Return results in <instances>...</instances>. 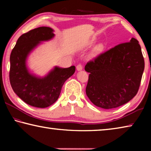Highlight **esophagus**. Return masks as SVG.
<instances>
[{
	"label": "esophagus",
	"mask_w": 151,
	"mask_h": 151,
	"mask_svg": "<svg viewBox=\"0 0 151 151\" xmlns=\"http://www.w3.org/2000/svg\"><path fill=\"white\" fill-rule=\"evenodd\" d=\"M76 70H77L78 71H81L83 70V66H82L81 65H78L77 66H76Z\"/></svg>",
	"instance_id": "esophagus-1"
}]
</instances>
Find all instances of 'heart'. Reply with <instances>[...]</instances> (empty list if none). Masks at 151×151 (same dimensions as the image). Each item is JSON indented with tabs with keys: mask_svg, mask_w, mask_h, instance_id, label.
<instances>
[{
	"mask_svg": "<svg viewBox=\"0 0 151 151\" xmlns=\"http://www.w3.org/2000/svg\"><path fill=\"white\" fill-rule=\"evenodd\" d=\"M96 42V39H92L91 40H89V41L86 43V47H91L94 42ZM104 49V46L103 44H99L96 46H95L93 48V49L92 50L91 54H90V57L91 58H95L97 56H99L101 53L103 52V50Z\"/></svg>",
	"mask_w": 151,
	"mask_h": 151,
	"instance_id": "1",
	"label": "heart"
}]
</instances>
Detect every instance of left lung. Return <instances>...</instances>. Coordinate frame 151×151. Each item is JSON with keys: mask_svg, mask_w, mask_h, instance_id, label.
Instances as JSON below:
<instances>
[{"mask_svg": "<svg viewBox=\"0 0 151 151\" xmlns=\"http://www.w3.org/2000/svg\"><path fill=\"white\" fill-rule=\"evenodd\" d=\"M144 68L141 48L132 38L87 63L85 70L90 74L86 95L102 109L123 105L137 94Z\"/></svg>", "mask_w": 151, "mask_h": 151, "instance_id": "1", "label": "left lung"}]
</instances>
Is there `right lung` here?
<instances>
[{"mask_svg": "<svg viewBox=\"0 0 151 151\" xmlns=\"http://www.w3.org/2000/svg\"><path fill=\"white\" fill-rule=\"evenodd\" d=\"M54 30L42 27L22 35L17 40L10 57V83L15 94L24 103L37 108H46L59 97L65 82L75 72V66H55L43 77L31 73L27 65L30 52L43 41L55 37Z\"/></svg>", "mask_w": 151, "mask_h": 151, "instance_id": "obj_1", "label": "right lung"}]
</instances>
